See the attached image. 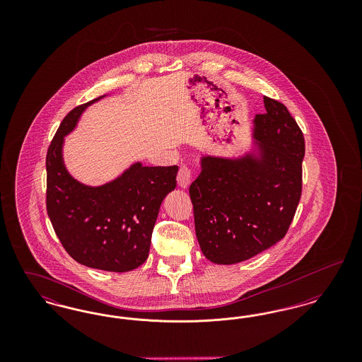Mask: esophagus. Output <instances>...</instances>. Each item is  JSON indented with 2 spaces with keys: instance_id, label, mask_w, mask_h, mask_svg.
I'll return each instance as SVG.
<instances>
[{
  "instance_id": "1",
  "label": "esophagus",
  "mask_w": 362,
  "mask_h": 362,
  "mask_svg": "<svg viewBox=\"0 0 362 362\" xmlns=\"http://www.w3.org/2000/svg\"><path fill=\"white\" fill-rule=\"evenodd\" d=\"M191 179H192V173L189 170V167L183 165L180 167L177 176H176V180H177V185L180 189H187L191 183Z\"/></svg>"
}]
</instances>
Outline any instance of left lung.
<instances>
[{
	"mask_svg": "<svg viewBox=\"0 0 362 362\" xmlns=\"http://www.w3.org/2000/svg\"><path fill=\"white\" fill-rule=\"evenodd\" d=\"M255 148L239 157L205 155L189 186L195 233L210 262L233 264L284 239L301 197L304 136L288 108L263 98Z\"/></svg>",
	"mask_w": 362,
	"mask_h": 362,
	"instance_id": "8db88e82",
	"label": "left lung"
}]
</instances>
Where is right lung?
<instances>
[{"instance_id":"obj_1","label":"right lung","mask_w":362,"mask_h":362,"mask_svg":"<svg viewBox=\"0 0 362 362\" xmlns=\"http://www.w3.org/2000/svg\"><path fill=\"white\" fill-rule=\"evenodd\" d=\"M105 95L73 108L61 122L46 157V206L52 228L76 262L104 272L137 269L149 255L163 199L176 187L177 165L132 164L114 180L86 186L64 163V142L83 112Z\"/></svg>"}]
</instances>
